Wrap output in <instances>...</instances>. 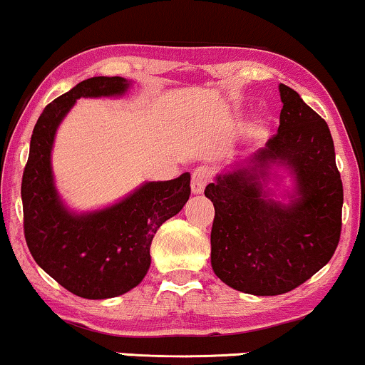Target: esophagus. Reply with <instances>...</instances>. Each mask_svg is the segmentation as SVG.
<instances>
[{"label": "esophagus", "instance_id": "34e87169", "mask_svg": "<svg viewBox=\"0 0 365 365\" xmlns=\"http://www.w3.org/2000/svg\"><path fill=\"white\" fill-rule=\"evenodd\" d=\"M209 182V171L206 168H197L194 169L192 179H191V189L194 194H201Z\"/></svg>", "mask_w": 365, "mask_h": 365}]
</instances>
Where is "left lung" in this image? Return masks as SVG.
<instances>
[{
  "label": "left lung",
  "mask_w": 365,
  "mask_h": 365,
  "mask_svg": "<svg viewBox=\"0 0 365 365\" xmlns=\"http://www.w3.org/2000/svg\"><path fill=\"white\" fill-rule=\"evenodd\" d=\"M279 93L276 136L216 174L204 191L216 209L212 271L252 296L301 286L331 261L341 237L344 192L327 123L286 84Z\"/></svg>",
  "instance_id": "1"
}]
</instances>
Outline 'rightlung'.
Wrapping results in <instances>:
<instances>
[{"label": "right lung", "instance_id": "obj_1", "mask_svg": "<svg viewBox=\"0 0 365 365\" xmlns=\"http://www.w3.org/2000/svg\"><path fill=\"white\" fill-rule=\"evenodd\" d=\"M133 86L121 76L78 83L43 109L29 143L21 199L24 237L44 272L84 299L118 297L143 281L151 266V242L163 222L187 202L191 174L148 181L111 206L78 212L59 196L51 154L59 124L79 98H118Z\"/></svg>", "mask_w": 365, "mask_h": 365}]
</instances>
